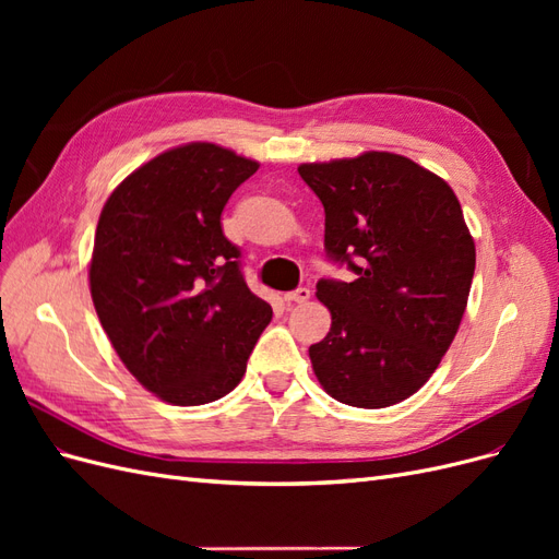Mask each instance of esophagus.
Returning <instances> with one entry per match:
<instances>
[{"label":"esophagus","mask_w":559,"mask_h":559,"mask_svg":"<svg viewBox=\"0 0 559 559\" xmlns=\"http://www.w3.org/2000/svg\"><path fill=\"white\" fill-rule=\"evenodd\" d=\"M310 296H312V294H310L308 286H300V289H296V292L284 294V300H286V302H308Z\"/></svg>","instance_id":"1"}]
</instances>
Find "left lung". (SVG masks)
I'll use <instances>...</instances> for the list:
<instances>
[{"mask_svg":"<svg viewBox=\"0 0 559 559\" xmlns=\"http://www.w3.org/2000/svg\"><path fill=\"white\" fill-rule=\"evenodd\" d=\"M324 205L326 253L357 280H319L331 331L310 347L335 401L386 408L413 396L441 364L468 302L476 245L445 179L415 160L366 151L298 165Z\"/></svg>","mask_w":559,"mask_h":559,"instance_id":"obj_1","label":"left lung"}]
</instances>
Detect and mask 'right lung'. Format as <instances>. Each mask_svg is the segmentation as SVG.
Wrapping results in <instances>:
<instances>
[{
	"instance_id": "1",
	"label": "right lung",
	"mask_w": 559,
	"mask_h": 559,
	"mask_svg": "<svg viewBox=\"0 0 559 559\" xmlns=\"http://www.w3.org/2000/svg\"><path fill=\"white\" fill-rule=\"evenodd\" d=\"M257 170L218 144H181L128 175L99 214L88 267L95 312L118 359L165 403L233 392L273 319L222 230L228 198Z\"/></svg>"
}]
</instances>
